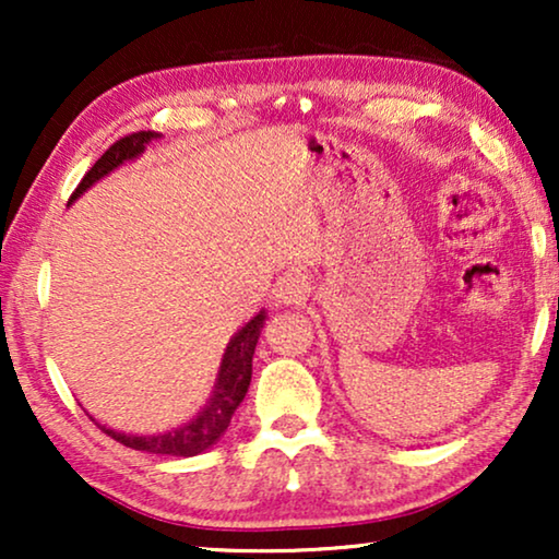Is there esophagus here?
Masks as SVG:
<instances>
[{
	"mask_svg": "<svg viewBox=\"0 0 559 559\" xmlns=\"http://www.w3.org/2000/svg\"><path fill=\"white\" fill-rule=\"evenodd\" d=\"M310 285L300 272H287L285 277L277 280L274 285V302L277 305H300L308 300Z\"/></svg>",
	"mask_w": 559,
	"mask_h": 559,
	"instance_id": "esophagus-1",
	"label": "esophagus"
}]
</instances>
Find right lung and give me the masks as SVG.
Wrapping results in <instances>:
<instances>
[{
    "instance_id": "add662e5",
    "label": "right lung",
    "mask_w": 559,
    "mask_h": 559,
    "mask_svg": "<svg viewBox=\"0 0 559 559\" xmlns=\"http://www.w3.org/2000/svg\"><path fill=\"white\" fill-rule=\"evenodd\" d=\"M157 132H134L129 136H121L111 144L109 150L104 152L102 157L96 159V165L83 175V180L79 182V188L73 190L71 203L75 198L86 193V190L109 175L111 170H117L119 165L129 163V159H136L144 152V147L152 140H157ZM264 318L266 312L259 310L254 318L249 320L247 325L241 328L239 333L228 341L226 354L221 358V369H218V379L216 386H213L211 400L205 402V407L198 412V415L190 419V423L175 427L170 432H157V435H127V432H117L111 427L98 425L94 417V423L98 425V430L109 435L121 445L132 448V450H142V453H155V455H178V457H190L203 453L211 445H216L221 435L226 432V427L231 425V417L239 404L243 402V396L249 392V381H251V358H254V348L259 341V333L264 328Z\"/></svg>"
}]
</instances>
